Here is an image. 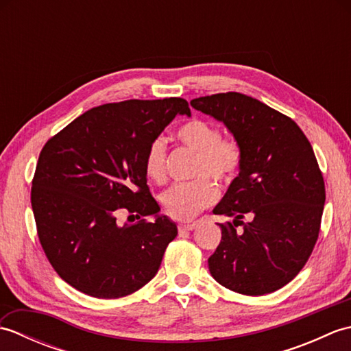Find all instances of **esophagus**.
Returning a JSON list of instances; mask_svg holds the SVG:
<instances>
[{"label":"esophagus","mask_w":351,"mask_h":351,"mask_svg":"<svg viewBox=\"0 0 351 351\" xmlns=\"http://www.w3.org/2000/svg\"><path fill=\"white\" fill-rule=\"evenodd\" d=\"M197 228V223H182V225L178 226L180 229V232H187V230H193Z\"/></svg>","instance_id":"obj_1"}]
</instances>
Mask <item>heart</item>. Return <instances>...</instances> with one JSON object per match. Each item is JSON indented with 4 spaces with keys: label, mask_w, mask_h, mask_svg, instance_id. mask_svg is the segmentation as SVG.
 Segmentation results:
<instances>
[{
    "label": "heart",
    "mask_w": 351,
    "mask_h": 351,
    "mask_svg": "<svg viewBox=\"0 0 351 351\" xmlns=\"http://www.w3.org/2000/svg\"><path fill=\"white\" fill-rule=\"evenodd\" d=\"M185 146L199 154L196 176L199 180L189 184H176L161 196V202L169 215L178 220H190L211 206L219 197V189L210 178L220 184H229L241 166V149L232 138H221L220 130L214 123L191 119L176 132ZM166 141L161 137L154 138L147 145L143 167L145 173L155 182H161L166 176ZM204 176V178H200Z\"/></svg>",
    "instance_id": "obj_1"
}]
</instances>
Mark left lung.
<instances>
[{"mask_svg":"<svg viewBox=\"0 0 351 351\" xmlns=\"http://www.w3.org/2000/svg\"><path fill=\"white\" fill-rule=\"evenodd\" d=\"M190 104L225 125L241 149L240 173L213 210L232 221L220 225L210 273L235 293H273L299 274L317 243L326 190L315 154L293 119L247 95Z\"/></svg>","mask_w":351,"mask_h":351,"instance_id":"8db88e82","label":"left lung"}]
</instances>
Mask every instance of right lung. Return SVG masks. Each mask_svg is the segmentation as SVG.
Returning <instances> with one entry per match:
<instances>
[{
  "mask_svg": "<svg viewBox=\"0 0 351 351\" xmlns=\"http://www.w3.org/2000/svg\"><path fill=\"white\" fill-rule=\"evenodd\" d=\"M178 114L191 116L185 99L106 104L43 146L32 187L37 234L54 270L81 293L119 299L158 271L178 228L149 193L143 156ZM121 207L138 221L119 226Z\"/></svg>",
  "mask_w": 351,
  "mask_h": 351,
  "instance_id": "add662e5",
  "label": "right lung"
}]
</instances>
